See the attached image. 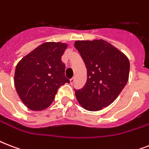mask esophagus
<instances>
[{
  "mask_svg": "<svg viewBox=\"0 0 149 149\" xmlns=\"http://www.w3.org/2000/svg\"><path fill=\"white\" fill-rule=\"evenodd\" d=\"M75 82V78L73 77V78H72V79H70V84H74Z\"/></svg>",
  "mask_w": 149,
  "mask_h": 149,
  "instance_id": "1",
  "label": "esophagus"
}]
</instances>
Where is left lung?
I'll return each mask as SVG.
<instances>
[{"label": "left lung", "mask_w": 149, "mask_h": 149, "mask_svg": "<svg viewBox=\"0 0 149 149\" xmlns=\"http://www.w3.org/2000/svg\"><path fill=\"white\" fill-rule=\"evenodd\" d=\"M87 70L85 86L75 90L84 109L97 111L112 104L122 91L129 77L130 63L122 52L103 39L76 41Z\"/></svg>", "instance_id": "1"}]
</instances>
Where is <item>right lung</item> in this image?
<instances>
[{
    "instance_id": "obj_1",
    "label": "right lung",
    "mask_w": 149,
    "mask_h": 149,
    "mask_svg": "<svg viewBox=\"0 0 149 149\" xmlns=\"http://www.w3.org/2000/svg\"><path fill=\"white\" fill-rule=\"evenodd\" d=\"M62 42H45L17 64L15 86L20 99L32 111H42L51 105L58 89L70 80L65 77L61 57L67 48Z\"/></svg>"
}]
</instances>
